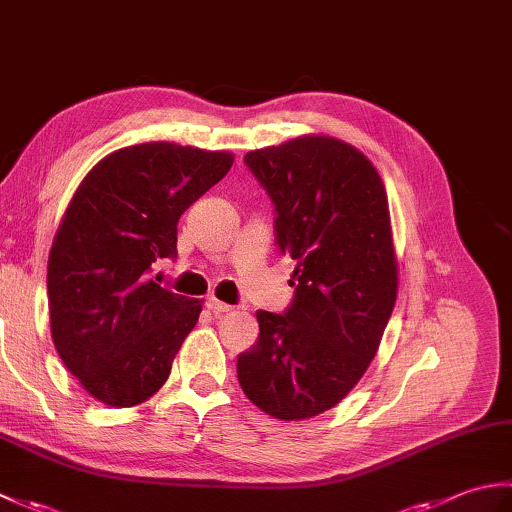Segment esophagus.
I'll return each instance as SVG.
<instances>
[{
  "instance_id": "esophagus-1",
  "label": "esophagus",
  "mask_w": 512,
  "mask_h": 512,
  "mask_svg": "<svg viewBox=\"0 0 512 512\" xmlns=\"http://www.w3.org/2000/svg\"><path fill=\"white\" fill-rule=\"evenodd\" d=\"M206 308H209V312H213L215 317H220V314H226V312L233 310L231 306H228V303H222V301H217V299L206 301Z\"/></svg>"
}]
</instances>
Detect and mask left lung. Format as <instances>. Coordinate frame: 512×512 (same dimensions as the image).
I'll return each mask as SVG.
<instances>
[{
    "label": "left lung",
    "instance_id": "8db88e82",
    "mask_svg": "<svg viewBox=\"0 0 512 512\" xmlns=\"http://www.w3.org/2000/svg\"><path fill=\"white\" fill-rule=\"evenodd\" d=\"M246 167L275 206V242L295 259V297L257 312L259 339L237 356L244 394L268 416L332 409L372 363L396 303L387 193L361 151L301 136L250 151Z\"/></svg>",
    "mask_w": 512,
    "mask_h": 512
}]
</instances>
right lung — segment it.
Wrapping results in <instances>:
<instances>
[{
  "mask_svg": "<svg viewBox=\"0 0 512 512\" xmlns=\"http://www.w3.org/2000/svg\"><path fill=\"white\" fill-rule=\"evenodd\" d=\"M233 165L226 151L143 143L76 189L48 259L52 341L90 396L132 407L165 383L202 303L149 279L178 255V220Z\"/></svg>",
  "mask_w": 512,
  "mask_h": 512,
  "instance_id": "add662e5",
  "label": "right lung"
}]
</instances>
